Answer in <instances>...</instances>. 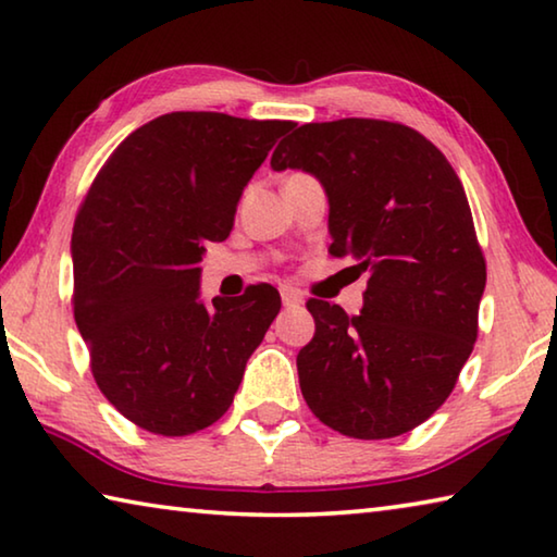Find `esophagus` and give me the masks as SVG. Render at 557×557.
I'll use <instances>...</instances> for the list:
<instances>
[{
  "instance_id": "obj_1",
  "label": "esophagus",
  "mask_w": 557,
  "mask_h": 557,
  "mask_svg": "<svg viewBox=\"0 0 557 557\" xmlns=\"http://www.w3.org/2000/svg\"><path fill=\"white\" fill-rule=\"evenodd\" d=\"M280 295H282V305H285V307H299L301 301H305V299H301L299 292L292 289V287H282Z\"/></svg>"
}]
</instances>
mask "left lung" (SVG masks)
Returning a JSON list of instances; mask_svg holds the SVG:
<instances>
[{
  "mask_svg": "<svg viewBox=\"0 0 557 557\" xmlns=\"http://www.w3.org/2000/svg\"><path fill=\"white\" fill-rule=\"evenodd\" d=\"M270 166L319 178L329 252L369 272L361 314L307 301L317 332L297 356L301 395L342 435L410 432L449 398L476 342L486 262L465 186L430 139L385 120L309 122Z\"/></svg>",
  "mask_w": 557,
  "mask_h": 557,
  "instance_id": "1",
  "label": "left lung"
}]
</instances>
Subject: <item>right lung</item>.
I'll return each instance as SVG.
<instances>
[{"instance_id": "obj_1", "label": "right lung", "mask_w": 557, "mask_h": 557, "mask_svg": "<svg viewBox=\"0 0 557 557\" xmlns=\"http://www.w3.org/2000/svg\"><path fill=\"white\" fill-rule=\"evenodd\" d=\"M287 120L169 112L100 169L73 225V314L102 395L129 422L182 437L231 408L280 292L201 299L206 245L235 209Z\"/></svg>"}]
</instances>
